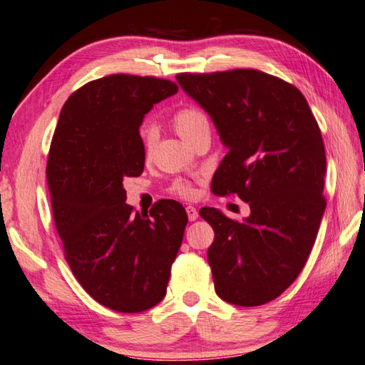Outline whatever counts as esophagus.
<instances>
[{
  "mask_svg": "<svg viewBox=\"0 0 365 365\" xmlns=\"http://www.w3.org/2000/svg\"><path fill=\"white\" fill-rule=\"evenodd\" d=\"M187 215H188V220L190 222H195L196 218H197L196 207H193V205H188V207H187Z\"/></svg>",
  "mask_w": 365,
  "mask_h": 365,
  "instance_id": "34e87169",
  "label": "esophagus"
}]
</instances>
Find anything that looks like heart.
Segmentation results:
<instances>
[{
  "mask_svg": "<svg viewBox=\"0 0 365 365\" xmlns=\"http://www.w3.org/2000/svg\"><path fill=\"white\" fill-rule=\"evenodd\" d=\"M172 124H174L178 134L191 145L202 134H210V123L207 115L204 113V110L195 107V105H185V107L178 108L174 116H172ZM155 137L156 135L153 128L147 125V128L142 129V145L147 156H150L151 150H153ZM172 193L178 197H183V200H193L196 196V187L187 180H175L172 183Z\"/></svg>",
  "mask_w": 365,
  "mask_h": 365,
  "instance_id": "obj_1",
  "label": "heart"
}]
</instances>
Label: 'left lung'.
Masks as SVG:
<instances>
[{
  "label": "left lung",
  "mask_w": 365,
  "mask_h": 365,
  "mask_svg": "<svg viewBox=\"0 0 365 365\" xmlns=\"http://www.w3.org/2000/svg\"><path fill=\"white\" fill-rule=\"evenodd\" d=\"M228 147L214 193L249 202L246 220L214 207L207 260L217 295L237 307L279 297L307 263L326 210V150L313 111L294 84L260 70L178 73Z\"/></svg>",
  "instance_id": "1"
}]
</instances>
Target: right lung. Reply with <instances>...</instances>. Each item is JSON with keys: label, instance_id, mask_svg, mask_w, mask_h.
Returning a JSON list of instances; mask_svg holds the SVG:
<instances>
[{"label": "right lung", "instance_id": "obj_1", "mask_svg": "<svg viewBox=\"0 0 365 365\" xmlns=\"http://www.w3.org/2000/svg\"><path fill=\"white\" fill-rule=\"evenodd\" d=\"M177 91L155 76L94 79L68 97L52 135L46 177L65 260L86 292L118 313L163 300L188 223L172 200L140 215L123 187L143 172V116Z\"/></svg>", "mask_w": 365, "mask_h": 365}]
</instances>
